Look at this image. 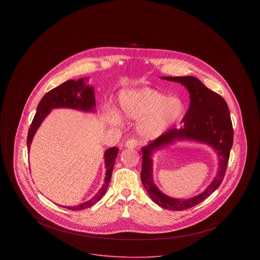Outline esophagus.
Listing matches in <instances>:
<instances>
[{"instance_id": "esophagus-1", "label": "esophagus", "mask_w": 260, "mask_h": 260, "mask_svg": "<svg viewBox=\"0 0 260 260\" xmlns=\"http://www.w3.org/2000/svg\"><path fill=\"white\" fill-rule=\"evenodd\" d=\"M138 145H139V144H138V141L135 140V139H130V140H128V141L125 143V146L129 149L136 148Z\"/></svg>"}]
</instances>
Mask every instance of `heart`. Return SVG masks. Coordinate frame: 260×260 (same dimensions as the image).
<instances>
[{
  "instance_id": "obj_1",
  "label": "heart",
  "mask_w": 260,
  "mask_h": 260,
  "mask_svg": "<svg viewBox=\"0 0 260 260\" xmlns=\"http://www.w3.org/2000/svg\"><path fill=\"white\" fill-rule=\"evenodd\" d=\"M120 112L124 118L143 119L140 132L149 139L161 136L183 116L184 104L177 97H169L157 90L143 88L125 90L119 96ZM109 121L115 124L118 119L111 115Z\"/></svg>"
}]
</instances>
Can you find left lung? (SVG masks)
Returning a JSON list of instances; mask_svg holds the SVG:
<instances>
[{"label": "left lung", "instance_id": "8db88e82", "mask_svg": "<svg viewBox=\"0 0 260 260\" xmlns=\"http://www.w3.org/2000/svg\"><path fill=\"white\" fill-rule=\"evenodd\" d=\"M167 81L185 86L190 94V106L182 119L183 126L173 128L142 148L141 181L149 197L160 207L172 211L191 208L209 197L222 183L230 150L233 144V128L228 106L222 97L204 86L197 78L162 77ZM181 140L197 141L209 145L218 153L219 172L214 181L202 193L188 200L172 199L162 193L152 182L151 153L156 149Z\"/></svg>", "mask_w": 260, "mask_h": 260}]
</instances>
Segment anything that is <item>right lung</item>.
I'll list each match as a JSON object with an SVG mask.
<instances>
[{
  "instance_id": "obj_1",
  "label": "right lung",
  "mask_w": 260,
  "mask_h": 260,
  "mask_svg": "<svg viewBox=\"0 0 260 260\" xmlns=\"http://www.w3.org/2000/svg\"><path fill=\"white\" fill-rule=\"evenodd\" d=\"M88 79L89 78H86V80ZM95 106L96 102L94 95V87L86 84L85 78L66 81L60 86L52 89L42 98L38 105L37 112L34 116V119L28 132V150L30 151L31 143L38 128L52 109L70 108L84 112H92L95 111ZM118 151L119 149L117 147H112L106 150L104 153L105 167L107 169L106 177L104 180L105 183L101 187V189H99L97 194L92 199L84 203H81L77 206H67L66 208L71 210H82L91 207L104 196L111 180L112 171Z\"/></svg>"
}]
</instances>
